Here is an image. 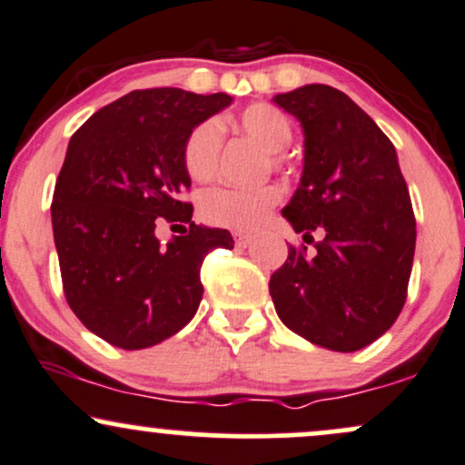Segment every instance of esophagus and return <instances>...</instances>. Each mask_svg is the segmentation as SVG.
<instances>
[{
	"label": "esophagus",
	"mask_w": 465,
	"mask_h": 465,
	"mask_svg": "<svg viewBox=\"0 0 465 465\" xmlns=\"http://www.w3.org/2000/svg\"><path fill=\"white\" fill-rule=\"evenodd\" d=\"M233 238H236L238 247H249L251 240H253L249 236V233H244V232H236V233H233Z\"/></svg>",
	"instance_id": "obj_1"
}]
</instances>
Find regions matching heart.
<instances>
[{
	"label": "heart",
	"instance_id": "heart-1",
	"mask_svg": "<svg viewBox=\"0 0 465 465\" xmlns=\"http://www.w3.org/2000/svg\"><path fill=\"white\" fill-rule=\"evenodd\" d=\"M236 124L244 135L258 142L269 153L273 168L284 165L286 157L282 151L292 140V126L280 109L264 103L251 104L240 111ZM221 146L223 129L216 120H203L201 124H196L185 137L181 151L185 173L194 181H210L218 168ZM280 199L282 192L277 185H262L255 190L216 188L203 194L199 214L210 225L251 232L264 221L271 207H275Z\"/></svg>",
	"mask_w": 465,
	"mask_h": 465
}]
</instances>
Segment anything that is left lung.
<instances>
[{
    "mask_svg": "<svg viewBox=\"0 0 465 465\" xmlns=\"http://www.w3.org/2000/svg\"><path fill=\"white\" fill-rule=\"evenodd\" d=\"M300 120L303 173L282 214L314 255L288 247L269 292L286 328L319 348L356 351L391 328L407 302L415 216L389 137L350 95L328 84L277 94Z\"/></svg>",
    "mask_w": 465,
    "mask_h": 465,
    "instance_id": "1",
    "label": "left lung"
}]
</instances>
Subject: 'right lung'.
Here are the masks:
<instances>
[{
    "instance_id": "1",
    "label": "right lung",
    "mask_w": 465,
    "mask_h": 465,
    "mask_svg": "<svg viewBox=\"0 0 465 465\" xmlns=\"http://www.w3.org/2000/svg\"><path fill=\"white\" fill-rule=\"evenodd\" d=\"M232 100L137 89L69 140L52 201L63 291L84 328L115 348H153L188 325L203 297V260L233 247L227 229L192 223L181 159L188 133ZM163 217L188 224L184 236L159 243L153 229Z\"/></svg>"
}]
</instances>
